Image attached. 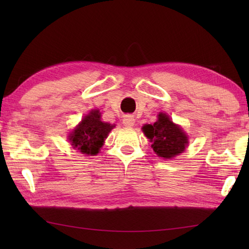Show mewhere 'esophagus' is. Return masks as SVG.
I'll return each mask as SVG.
<instances>
[{
  "label": "esophagus",
  "mask_w": 249,
  "mask_h": 249,
  "mask_svg": "<svg viewBox=\"0 0 249 249\" xmlns=\"http://www.w3.org/2000/svg\"><path fill=\"white\" fill-rule=\"evenodd\" d=\"M123 125L126 127H133L135 125V118L133 115H125L123 119Z\"/></svg>",
  "instance_id": "1"
}]
</instances>
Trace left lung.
<instances>
[{
    "label": "left lung",
    "instance_id": "left-lung-1",
    "mask_svg": "<svg viewBox=\"0 0 249 249\" xmlns=\"http://www.w3.org/2000/svg\"><path fill=\"white\" fill-rule=\"evenodd\" d=\"M142 129L153 142L152 147L156 154L168 160L182 153L188 143L187 136L182 128L173 124L165 113H160L157 122L143 126Z\"/></svg>",
    "mask_w": 249,
    "mask_h": 249
}]
</instances>
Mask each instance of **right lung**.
I'll list each match as a JSON object with an SVG mask.
<instances>
[{"instance_id":"right-lung-1","label":"right lung","mask_w":249,"mask_h":249,"mask_svg":"<svg viewBox=\"0 0 249 249\" xmlns=\"http://www.w3.org/2000/svg\"><path fill=\"white\" fill-rule=\"evenodd\" d=\"M113 127L114 125L100 121L98 110H92L72 131L70 140L71 145L83 154L96 155L103 146L104 140Z\"/></svg>"}]
</instances>
